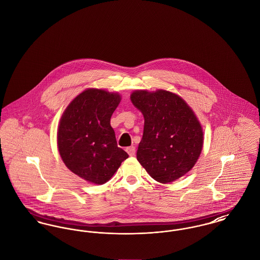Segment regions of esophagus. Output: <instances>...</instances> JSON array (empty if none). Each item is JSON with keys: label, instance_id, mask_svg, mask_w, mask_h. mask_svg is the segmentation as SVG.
<instances>
[{"label": "esophagus", "instance_id": "esophagus-1", "mask_svg": "<svg viewBox=\"0 0 260 260\" xmlns=\"http://www.w3.org/2000/svg\"><path fill=\"white\" fill-rule=\"evenodd\" d=\"M126 152L128 153V155L130 156H135V153H136V150H135V147H128L126 149Z\"/></svg>", "mask_w": 260, "mask_h": 260}]
</instances>
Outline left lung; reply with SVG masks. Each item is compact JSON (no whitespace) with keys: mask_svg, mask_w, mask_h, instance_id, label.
<instances>
[{"mask_svg":"<svg viewBox=\"0 0 260 260\" xmlns=\"http://www.w3.org/2000/svg\"><path fill=\"white\" fill-rule=\"evenodd\" d=\"M131 102L143 113L144 133L137 159L155 180L169 183L188 173L203 147V131L193 110L164 89L135 90Z\"/></svg>","mask_w":260,"mask_h":260,"instance_id":"obj_1","label":"left lung"}]
</instances>
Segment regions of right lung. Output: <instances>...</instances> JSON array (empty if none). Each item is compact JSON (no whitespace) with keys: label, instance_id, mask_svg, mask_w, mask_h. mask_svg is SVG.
<instances>
[{"label":"right lung","instance_id":"add662e5","mask_svg":"<svg viewBox=\"0 0 260 260\" xmlns=\"http://www.w3.org/2000/svg\"><path fill=\"white\" fill-rule=\"evenodd\" d=\"M121 101L118 93L87 88L64 111L57 134L60 156L72 173L104 184L128 154L118 148L110 118Z\"/></svg>","mask_w":260,"mask_h":260}]
</instances>
